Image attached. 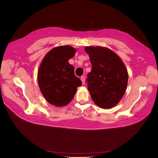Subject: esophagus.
<instances>
[{
    "label": "esophagus",
    "mask_w": 158,
    "mask_h": 158,
    "mask_svg": "<svg viewBox=\"0 0 158 158\" xmlns=\"http://www.w3.org/2000/svg\"><path fill=\"white\" fill-rule=\"evenodd\" d=\"M80 80H81V81H82V84H84V82H85V77H84V76H82V77L80 78Z\"/></svg>",
    "instance_id": "esophagus-1"
}]
</instances>
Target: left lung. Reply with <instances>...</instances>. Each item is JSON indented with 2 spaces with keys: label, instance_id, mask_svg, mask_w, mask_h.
Listing matches in <instances>:
<instances>
[{
  "label": "left lung",
  "instance_id": "left-lung-1",
  "mask_svg": "<svg viewBox=\"0 0 158 158\" xmlns=\"http://www.w3.org/2000/svg\"><path fill=\"white\" fill-rule=\"evenodd\" d=\"M85 51L92 63L86 82L92 100L103 109L115 106L127 86L128 72L125 64L115 52L106 47L88 46Z\"/></svg>",
  "mask_w": 158,
  "mask_h": 158
}]
</instances>
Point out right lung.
Segmentation results:
<instances>
[{
	"mask_svg": "<svg viewBox=\"0 0 158 158\" xmlns=\"http://www.w3.org/2000/svg\"><path fill=\"white\" fill-rule=\"evenodd\" d=\"M76 51L69 45L55 47L47 52L40 66L39 87L47 101L55 106L69 104L77 88L82 85L80 78L74 74V66L69 63Z\"/></svg>",
	"mask_w": 158,
	"mask_h": 158,
	"instance_id": "1",
	"label": "right lung"
}]
</instances>
